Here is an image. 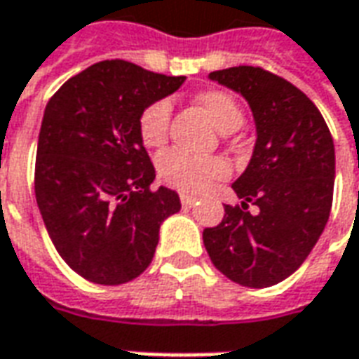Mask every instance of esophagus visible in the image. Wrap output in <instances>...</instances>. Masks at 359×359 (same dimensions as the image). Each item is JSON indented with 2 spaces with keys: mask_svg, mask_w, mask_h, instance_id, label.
Masks as SVG:
<instances>
[{
  "mask_svg": "<svg viewBox=\"0 0 359 359\" xmlns=\"http://www.w3.org/2000/svg\"><path fill=\"white\" fill-rule=\"evenodd\" d=\"M196 202H198V198H196V196L180 194V203H182L184 208H192V205H194Z\"/></svg>",
  "mask_w": 359,
  "mask_h": 359,
  "instance_id": "obj_1",
  "label": "esophagus"
}]
</instances>
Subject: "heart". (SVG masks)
Segmentation results:
<instances>
[{"mask_svg":"<svg viewBox=\"0 0 359 359\" xmlns=\"http://www.w3.org/2000/svg\"><path fill=\"white\" fill-rule=\"evenodd\" d=\"M208 117L221 133H233L244 123V111L225 90H203L196 95ZM172 105L167 97L149 102L138 115V136L144 146L159 148L169 138ZM157 172L165 184L180 192L198 194L231 175V165L219 156H194L184 149H169L157 157Z\"/></svg>","mask_w":359,"mask_h":359,"instance_id":"b5f03b06","label":"heart"}]
</instances>
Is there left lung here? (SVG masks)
<instances>
[{
	"mask_svg": "<svg viewBox=\"0 0 359 359\" xmlns=\"http://www.w3.org/2000/svg\"><path fill=\"white\" fill-rule=\"evenodd\" d=\"M248 100L257 126L254 156L233 190L242 205H225L203 246L226 278L250 288L285 280L316 246L329 221L334 188V144L316 103L262 67L213 71ZM258 213L252 216L249 203Z\"/></svg>",
	"mask_w": 359,
	"mask_h": 359,
	"instance_id": "8db88e82",
	"label": "left lung"
}]
</instances>
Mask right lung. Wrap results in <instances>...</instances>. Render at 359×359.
<instances>
[{
  "instance_id": "obj_1",
  "label": "right lung",
  "mask_w": 359,
  "mask_h": 359,
  "mask_svg": "<svg viewBox=\"0 0 359 359\" xmlns=\"http://www.w3.org/2000/svg\"><path fill=\"white\" fill-rule=\"evenodd\" d=\"M184 76L107 59L61 86L46 105L34 167L36 202L59 256L95 285H123L151 264L159 225L180 210L156 169L138 115Z\"/></svg>"
}]
</instances>
